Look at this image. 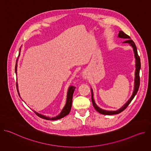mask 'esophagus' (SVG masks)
Returning <instances> with one entry per match:
<instances>
[{"mask_svg":"<svg viewBox=\"0 0 151 151\" xmlns=\"http://www.w3.org/2000/svg\"><path fill=\"white\" fill-rule=\"evenodd\" d=\"M82 76L83 78V79H88L89 78V74L88 73V72L87 71H84L82 73Z\"/></svg>","mask_w":151,"mask_h":151,"instance_id":"34e87169","label":"esophagus"}]
</instances>
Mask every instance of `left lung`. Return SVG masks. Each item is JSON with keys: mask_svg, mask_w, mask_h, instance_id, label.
Returning <instances> with one entry per match:
<instances>
[{"mask_svg": "<svg viewBox=\"0 0 151 151\" xmlns=\"http://www.w3.org/2000/svg\"><path fill=\"white\" fill-rule=\"evenodd\" d=\"M118 37L120 38H124V39H127V40L125 41H124L123 43H127V44H129L130 45V46L132 47L133 51H134V57L136 58V70H135V78H134V91L133 93V94L132 96V97H130V99H129L127 103L122 107L121 108L117 111H106V110H103L99 106H97V104H96L94 98H93V90L91 88V100H92V103L93 104V106L95 108V109L99 112L101 114L103 115H115V114H118L119 113H121V112H122L124 110H125L127 106L129 105L131 103V101H132V100L134 99V97H135V96L136 95L138 90H139V88L140 86V76H139V73H140V57L138 55L137 53V48L136 46L134 44V42L133 41V40L131 39L130 37L128 36L127 35H126L124 32H123L122 31H119V34H118Z\"/></svg>", "mask_w": 151, "mask_h": 151, "instance_id": "left-lung-1", "label": "left lung"}]
</instances>
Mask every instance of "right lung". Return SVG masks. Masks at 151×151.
<instances>
[{
  "instance_id": "add662e5",
  "label": "right lung",
  "mask_w": 151,
  "mask_h": 151,
  "mask_svg": "<svg viewBox=\"0 0 151 151\" xmlns=\"http://www.w3.org/2000/svg\"><path fill=\"white\" fill-rule=\"evenodd\" d=\"M20 51H21V48H19V55L20 54ZM17 61L18 59L16 61V64H15V73L17 74ZM17 91L18 93V95L19 96V91H18V83L17 82ZM76 88V87H73V86H70L69 87L68 91V94H67V100H66V103L64 106V108L63 109V110L61 111V113L57 116L55 117H53V118H50V117H47L44 115H41L36 112H35L34 111V112L40 118H43V119H45L47 120H57V119H61L63 117H64L65 116H66L67 115H68L71 110V107H72V97H73V94L74 93L75 89Z\"/></svg>"
}]
</instances>
